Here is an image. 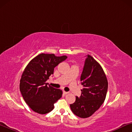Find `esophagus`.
Wrapping results in <instances>:
<instances>
[{"instance_id": "esophagus-1", "label": "esophagus", "mask_w": 132, "mask_h": 132, "mask_svg": "<svg viewBox=\"0 0 132 132\" xmlns=\"http://www.w3.org/2000/svg\"><path fill=\"white\" fill-rule=\"evenodd\" d=\"M63 94H67L69 93L68 92H66V91H63Z\"/></svg>"}]
</instances>
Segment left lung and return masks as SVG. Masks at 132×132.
<instances>
[{"label": "left lung", "instance_id": "1", "mask_svg": "<svg viewBox=\"0 0 132 132\" xmlns=\"http://www.w3.org/2000/svg\"><path fill=\"white\" fill-rule=\"evenodd\" d=\"M80 81L84 88L80 97H76L70 105L74 114L81 118L91 117L100 108L105 99L108 81L100 64L90 55H87Z\"/></svg>", "mask_w": 132, "mask_h": 132}]
</instances>
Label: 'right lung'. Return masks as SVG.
<instances>
[{
	"label": "right lung",
	"instance_id": "obj_1",
	"mask_svg": "<svg viewBox=\"0 0 132 132\" xmlns=\"http://www.w3.org/2000/svg\"><path fill=\"white\" fill-rule=\"evenodd\" d=\"M66 56L41 53L31 60L24 69L20 83V90L24 101L32 111L46 114L53 110L54 104L61 98L62 91L46 81L54 68L67 59Z\"/></svg>",
	"mask_w": 132,
	"mask_h": 132
}]
</instances>
